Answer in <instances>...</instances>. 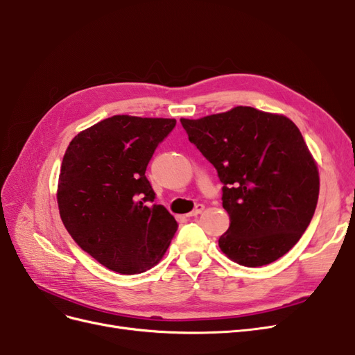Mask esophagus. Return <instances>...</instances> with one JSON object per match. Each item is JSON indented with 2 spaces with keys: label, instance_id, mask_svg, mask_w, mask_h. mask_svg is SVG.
I'll return each mask as SVG.
<instances>
[{
  "label": "esophagus",
  "instance_id": "34e87169",
  "mask_svg": "<svg viewBox=\"0 0 355 355\" xmlns=\"http://www.w3.org/2000/svg\"><path fill=\"white\" fill-rule=\"evenodd\" d=\"M202 210H204L202 204H197V206L194 207V210H192L191 213H188V216H197V214H200Z\"/></svg>",
  "mask_w": 355,
  "mask_h": 355
}]
</instances>
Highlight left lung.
Listing matches in <instances>:
<instances>
[{"mask_svg": "<svg viewBox=\"0 0 355 355\" xmlns=\"http://www.w3.org/2000/svg\"><path fill=\"white\" fill-rule=\"evenodd\" d=\"M180 123L223 185L231 225L220 250L250 268L284 256L306 231L320 191L314 158L295 123L250 106Z\"/></svg>", "mask_w": 355, "mask_h": 355, "instance_id": "8db88e82", "label": "left lung"}]
</instances>
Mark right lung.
Listing matches in <instances>:
<instances>
[{
  "instance_id": "1",
  "label": "right lung",
  "mask_w": 355,
  "mask_h": 355,
  "mask_svg": "<svg viewBox=\"0 0 355 355\" xmlns=\"http://www.w3.org/2000/svg\"><path fill=\"white\" fill-rule=\"evenodd\" d=\"M173 118L114 115L75 136L63 155L58 204L84 252L120 274L154 266L178 231L145 176Z\"/></svg>"
}]
</instances>
